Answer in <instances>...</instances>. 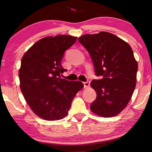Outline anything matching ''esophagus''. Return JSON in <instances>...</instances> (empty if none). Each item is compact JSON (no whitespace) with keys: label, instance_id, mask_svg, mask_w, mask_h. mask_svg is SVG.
I'll list each match as a JSON object with an SVG mask.
<instances>
[{"label":"esophagus","instance_id":"esophagus-1","mask_svg":"<svg viewBox=\"0 0 152 152\" xmlns=\"http://www.w3.org/2000/svg\"><path fill=\"white\" fill-rule=\"evenodd\" d=\"M83 84H84V88H88L90 86V82H88V81H87V82H83Z\"/></svg>","mask_w":152,"mask_h":152}]
</instances>
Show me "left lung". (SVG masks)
Instances as JSON below:
<instances>
[{
  "instance_id": "left-lung-1",
  "label": "left lung",
  "mask_w": 152,
  "mask_h": 152,
  "mask_svg": "<svg viewBox=\"0 0 152 152\" xmlns=\"http://www.w3.org/2000/svg\"><path fill=\"white\" fill-rule=\"evenodd\" d=\"M90 54L99 80L91 86L97 97L90 106L93 113L104 118L113 117L126 107L136 84L138 63L126 41L107 32L79 37Z\"/></svg>"
}]
</instances>
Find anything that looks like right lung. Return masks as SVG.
<instances>
[{
  "label": "right lung",
  "mask_w": 152,
  "mask_h": 152,
  "mask_svg": "<svg viewBox=\"0 0 152 152\" xmlns=\"http://www.w3.org/2000/svg\"><path fill=\"white\" fill-rule=\"evenodd\" d=\"M77 37L61 34L37 41L24 54L18 71L20 91L32 111L43 120H61L68 115L72 99L84 84L61 79L64 52Z\"/></svg>",
  "instance_id": "right-lung-1"
}]
</instances>
